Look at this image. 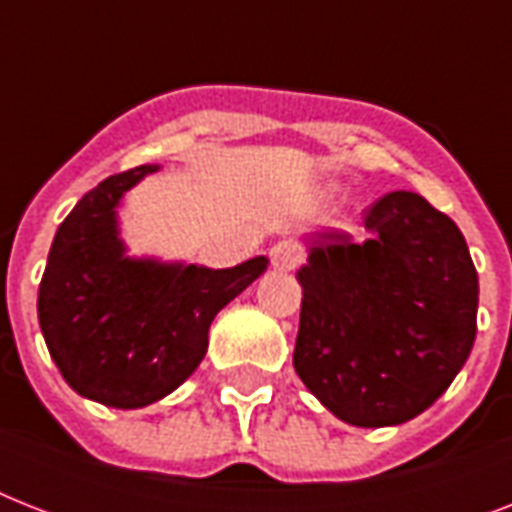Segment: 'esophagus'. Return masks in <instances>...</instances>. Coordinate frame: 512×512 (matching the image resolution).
<instances>
[{
	"instance_id": "34e87169",
	"label": "esophagus",
	"mask_w": 512,
	"mask_h": 512,
	"mask_svg": "<svg viewBox=\"0 0 512 512\" xmlns=\"http://www.w3.org/2000/svg\"><path fill=\"white\" fill-rule=\"evenodd\" d=\"M303 260V249L297 247L295 241H279V244L271 247V263L281 268V271H295V268L303 265Z\"/></svg>"
}]
</instances>
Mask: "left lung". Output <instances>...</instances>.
Segmentation results:
<instances>
[{
	"label": "left lung",
	"mask_w": 512,
	"mask_h": 512,
	"mask_svg": "<svg viewBox=\"0 0 512 512\" xmlns=\"http://www.w3.org/2000/svg\"><path fill=\"white\" fill-rule=\"evenodd\" d=\"M364 225V244L324 233L297 273L292 364L342 422L382 428L425 412L468 361L478 273L460 228L417 193H385Z\"/></svg>",
	"instance_id": "left-lung-1"
}]
</instances>
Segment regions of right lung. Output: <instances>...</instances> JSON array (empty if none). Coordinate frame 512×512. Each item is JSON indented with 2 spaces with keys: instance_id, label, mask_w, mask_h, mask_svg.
<instances>
[{
  "instance_id": "right-lung-1",
  "label": "right lung",
  "mask_w": 512,
  "mask_h": 512,
  "mask_svg": "<svg viewBox=\"0 0 512 512\" xmlns=\"http://www.w3.org/2000/svg\"><path fill=\"white\" fill-rule=\"evenodd\" d=\"M156 167L106 177L60 223L39 284V327L63 380L98 404L140 409L196 372L209 324L265 271L156 265L124 257L114 207Z\"/></svg>"
}]
</instances>
